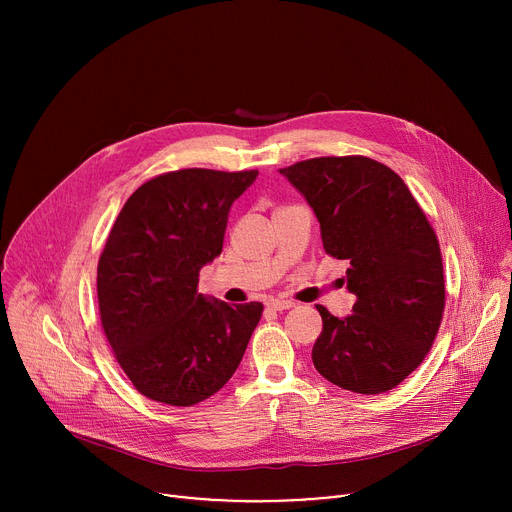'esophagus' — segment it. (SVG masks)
I'll use <instances>...</instances> for the list:
<instances>
[{"mask_svg": "<svg viewBox=\"0 0 512 512\" xmlns=\"http://www.w3.org/2000/svg\"><path fill=\"white\" fill-rule=\"evenodd\" d=\"M267 306H269L271 310L283 312V310H289V308H294L296 304H294V302H289V300H269V302H267Z\"/></svg>", "mask_w": 512, "mask_h": 512, "instance_id": "34e87169", "label": "esophagus"}]
</instances>
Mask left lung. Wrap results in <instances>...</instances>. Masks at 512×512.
I'll return each instance as SVG.
<instances>
[{
	"mask_svg": "<svg viewBox=\"0 0 512 512\" xmlns=\"http://www.w3.org/2000/svg\"><path fill=\"white\" fill-rule=\"evenodd\" d=\"M312 206L328 255L346 259L352 314L322 316L316 371L340 389L379 395L407 379L440 330L446 285L440 243L405 182L362 156L279 170Z\"/></svg>",
	"mask_w": 512,
	"mask_h": 512,
	"instance_id": "1",
	"label": "left lung"
}]
</instances>
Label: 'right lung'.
I'll list each match as a JSON object with an SVG mask.
<instances>
[{
    "label": "right lung",
    "mask_w": 512,
    "mask_h": 512,
    "mask_svg": "<svg viewBox=\"0 0 512 512\" xmlns=\"http://www.w3.org/2000/svg\"><path fill=\"white\" fill-rule=\"evenodd\" d=\"M257 170L188 168L141 184L121 208L97 267L105 336L148 399L190 407L235 375L263 304L198 294V273L221 255L229 210Z\"/></svg>",
    "instance_id": "1"
}]
</instances>
